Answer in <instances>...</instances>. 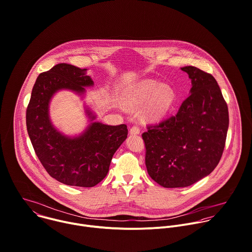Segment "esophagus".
Instances as JSON below:
<instances>
[{"mask_svg": "<svg viewBox=\"0 0 252 252\" xmlns=\"http://www.w3.org/2000/svg\"><path fill=\"white\" fill-rule=\"evenodd\" d=\"M129 132L131 135H138L140 134V128L138 126H133Z\"/></svg>", "mask_w": 252, "mask_h": 252, "instance_id": "1", "label": "esophagus"}]
</instances>
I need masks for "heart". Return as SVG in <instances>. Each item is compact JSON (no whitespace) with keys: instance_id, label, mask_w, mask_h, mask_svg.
Segmentation results:
<instances>
[{"instance_id":"1","label":"heart","mask_w":252,"mask_h":252,"mask_svg":"<svg viewBox=\"0 0 252 252\" xmlns=\"http://www.w3.org/2000/svg\"><path fill=\"white\" fill-rule=\"evenodd\" d=\"M175 100V93L168 85L147 79L128 88L122 103L128 109H135L146 104L145 117L156 121L162 118L171 108Z\"/></svg>"}]
</instances>
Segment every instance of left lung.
<instances>
[{
	"mask_svg": "<svg viewBox=\"0 0 252 252\" xmlns=\"http://www.w3.org/2000/svg\"><path fill=\"white\" fill-rule=\"evenodd\" d=\"M191 86L176 115L149 126L142 137L149 175L165 188L187 187L218 165L225 144L228 110L215 78L186 66Z\"/></svg>",
	"mask_w": 252,
	"mask_h": 252,
	"instance_id": "1",
	"label": "left lung"
}]
</instances>
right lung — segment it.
<instances>
[{"instance_id":"right-lung-1","label":"right lung","mask_w":252,"mask_h":252,"mask_svg":"<svg viewBox=\"0 0 252 252\" xmlns=\"http://www.w3.org/2000/svg\"><path fill=\"white\" fill-rule=\"evenodd\" d=\"M87 71L62 63L40 74L27 109L28 133L46 171L61 183L79 187H93L107 175L114 153L128 135L125 124L95 121L96 115L87 105L90 124L81 134L68 136L53 125L49 115L52 97L60 91H70L84 98L86 88L94 85Z\"/></svg>"}]
</instances>
